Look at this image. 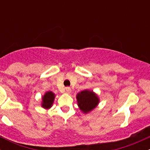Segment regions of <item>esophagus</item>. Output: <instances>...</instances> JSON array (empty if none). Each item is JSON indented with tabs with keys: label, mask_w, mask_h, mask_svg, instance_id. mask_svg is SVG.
<instances>
[{
	"label": "esophagus",
	"mask_w": 150,
	"mask_h": 150,
	"mask_svg": "<svg viewBox=\"0 0 150 150\" xmlns=\"http://www.w3.org/2000/svg\"><path fill=\"white\" fill-rule=\"evenodd\" d=\"M65 91H66V92L68 93V94H70V93L71 92V89H70V87H66V88H65Z\"/></svg>",
	"instance_id": "1"
}]
</instances>
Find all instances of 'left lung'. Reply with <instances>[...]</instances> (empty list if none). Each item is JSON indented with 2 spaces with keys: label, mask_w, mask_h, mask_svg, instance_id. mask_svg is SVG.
Returning <instances> with one entry per match:
<instances>
[{
  "label": "left lung",
  "mask_w": 150,
  "mask_h": 150,
  "mask_svg": "<svg viewBox=\"0 0 150 150\" xmlns=\"http://www.w3.org/2000/svg\"><path fill=\"white\" fill-rule=\"evenodd\" d=\"M77 105L83 113H87L97 107L99 99L93 91L85 90L79 92L76 96Z\"/></svg>",
  "instance_id": "left-lung-1"
}]
</instances>
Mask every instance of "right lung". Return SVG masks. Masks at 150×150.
<instances>
[{
    "label": "right lung",
    "instance_id": "right-lung-1",
    "mask_svg": "<svg viewBox=\"0 0 150 150\" xmlns=\"http://www.w3.org/2000/svg\"><path fill=\"white\" fill-rule=\"evenodd\" d=\"M55 99V94L51 91L45 93L44 96L42 97V106L43 108L49 109L52 106L53 101Z\"/></svg>",
    "mask_w": 150,
    "mask_h": 150
}]
</instances>
